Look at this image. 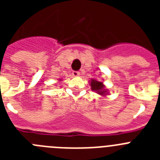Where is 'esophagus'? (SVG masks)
Here are the masks:
<instances>
[{
    "label": "esophagus",
    "mask_w": 160,
    "mask_h": 160,
    "mask_svg": "<svg viewBox=\"0 0 160 160\" xmlns=\"http://www.w3.org/2000/svg\"><path fill=\"white\" fill-rule=\"evenodd\" d=\"M72 74H73V76H74V77H78V76L80 75V72H79V71H73V72H72Z\"/></svg>",
    "instance_id": "esophagus-1"
}]
</instances>
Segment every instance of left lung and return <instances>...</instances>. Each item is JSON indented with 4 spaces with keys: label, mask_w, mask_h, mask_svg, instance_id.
<instances>
[{
    "label": "left lung",
    "mask_w": 160,
    "mask_h": 160,
    "mask_svg": "<svg viewBox=\"0 0 160 160\" xmlns=\"http://www.w3.org/2000/svg\"><path fill=\"white\" fill-rule=\"evenodd\" d=\"M90 85H91L92 90L98 91V94H104V93L106 92V91H103V90L102 91H101L103 88L102 85V82L95 81V80H92V81H91V82H90Z\"/></svg>",
    "instance_id": "8db88e82"
}]
</instances>
